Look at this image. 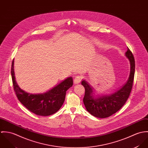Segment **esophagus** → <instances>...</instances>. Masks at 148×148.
I'll return each mask as SVG.
<instances>
[{
    "instance_id": "34e87169",
    "label": "esophagus",
    "mask_w": 148,
    "mask_h": 148,
    "mask_svg": "<svg viewBox=\"0 0 148 148\" xmlns=\"http://www.w3.org/2000/svg\"><path fill=\"white\" fill-rule=\"evenodd\" d=\"M82 80V77L80 76H76L74 79V84H79L81 82Z\"/></svg>"
}]
</instances>
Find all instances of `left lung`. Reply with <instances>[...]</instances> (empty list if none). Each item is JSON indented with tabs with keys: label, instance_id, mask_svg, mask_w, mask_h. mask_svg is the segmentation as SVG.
<instances>
[{
	"label": "left lung",
	"instance_id": "1",
	"mask_svg": "<svg viewBox=\"0 0 148 148\" xmlns=\"http://www.w3.org/2000/svg\"><path fill=\"white\" fill-rule=\"evenodd\" d=\"M125 56L130 65V75L127 83L114 93L109 95H95L94 88L85 80L82 84L85 88L83 102L87 111L98 118H106L119 110L126 103L132 90L135 72L133 55L127 48Z\"/></svg>",
	"mask_w": 148,
	"mask_h": 148
}]
</instances>
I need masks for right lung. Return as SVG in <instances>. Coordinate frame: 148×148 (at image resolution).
I'll return each mask as SVG.
<instances>
[{
	"instance_id": "add662e5",
	"label": "right lung",
	"mask_w": 148,
	"mask_h": 148,
	"mask_svg": "<svg viewBox=\"0 0 148 148\" xmlns=\"http://www.w3.org/2000/svg\"><path fill=\"white\" fill-rule=\"evenodd\" d=\"M14 60L11 66V76L14 89L21 104L36 115L47 116L58 112L63 104L66 92L72 86L73 78L68 77L60 84L43 93H28L19 86L15 80Z\"/></svg>"
}]
</instances>
